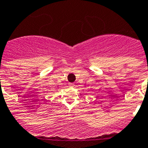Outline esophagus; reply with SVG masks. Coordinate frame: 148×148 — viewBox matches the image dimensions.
Masks as SVG:
<instances>
[{
	"label": "esophagus",
	"instance_id": "esophagus-1",
	"mask_svg": "<svg viewBox=\"0 0 148 148\" xmlns=\"http://www.w3.org/2000/svg\"><path fill=\"white\" fill-rule=\"evenodd\" d=\"M70 86L74 87V83H71V84H70Z\"/></svg>",
	"mask_w": 148,
	"mask_h": 148
}]
</instances>
